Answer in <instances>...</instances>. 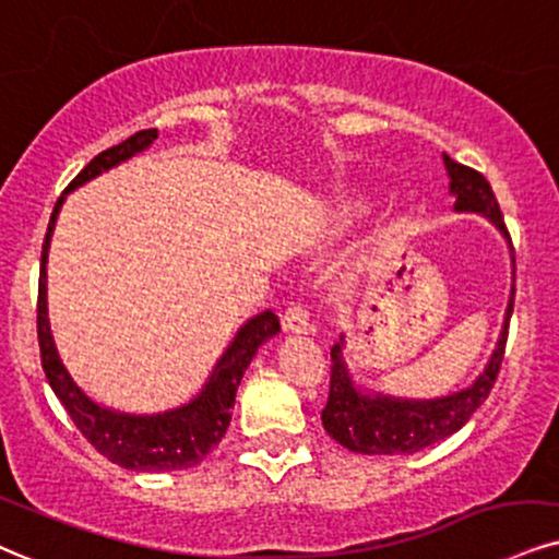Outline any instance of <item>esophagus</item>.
<instances>
[{"label":"esophagus","mask_w":559,"mask_h":559,"mask_svg":"<svg viewBox=\"0 0 559 559\" xmlns=\"http://www.w3.org/2000/svg\"><path fill=\"white\" fill-rule=\"evenodd\" d=\"M282 332L285 334H308L311 332V323H308L306 308L290 306L282 316Z\"/></svg>","instance_id":"1"}]
</instances>
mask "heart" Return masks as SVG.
<instances>
[{
    "mask_svg": "<svg viewBox=\"0 0 559 559\" xmlns=\"http://www.w3.org/2000/svg\"><path fill=\"white\" fill-rule=\"evenodd\" d=\"M355 212H357V202H355V199H347V202L340 204V217H342V219L349 217V215H355Z\"/></svg>",
    "mask_w": 559,
    "mask_h": 559,
    "instance_id": "b5f03b06",
    "label": "heart"
}]
</instances>
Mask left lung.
<instances>
[{
    "label": "left lung",
    "instance_id": "1",
    "mask_svg": "<svg viewBox=\"0 0 559 559\" xmlns=\"http://www.w3.org/2000/svg\"><path fill=\"white\" fill-rule=\"evenodd\" d=\"M443 165L448 174V194L453 197V212L485 217L511 248V298H508L506 316H502L498 342H495L490 360L469 385L436 399H406L383 394V391L357 383L347 365V353H344L347 340L342 334L340 342L332 347V389H329L326 409L321 412V423L323 430L336 443L353 453L399 456V453H417L427 445L438 443V440H445L469 423L481 402L490 396L495 378H498L515 295L511 236H508L506 223H502L498 199H495L487 178L477 170L466 168V165L451 160L448 155H443Z\"/></svg>",
    "mask_w": 559,
    "mask_h": 559
}]
</instances>
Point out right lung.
I'll list each match as a JSON object with an SVG mask.
<instances>
[{
    "instance_id": "obj_1",
    "label": "right lung",
    "mask_w": 559,
    "mask_h": 559,
    "mask_svg": "<svg viewBox=\"0 0 559 559\" xmlns=\"http://www.w3.org/2000/svg\"><path fill=\"white\" fill-rule=\"evenodd\" d=\"M155 140L157 129H144V132L132 134L129 140L93 157L80 170L78 178L67 186V191L53 206L51 219H48L38 282V342L40 362H44L48 383H51L53 394L67 409V415L72 417V423L80 427L82 436L98 448L108 461L132 472H178L197 466L223 440L227 425H230V409L236 404L240 378L251 365L253 355L259 353L261 344L280 332V319L272 311H261L253 319H248L223 349V355L217 357L215 368L206 376L202 389L189 402L178 404L174 409L153 412V415H134V412H121L95 402L69 373L59 355L57 340H53L51 319H48L46 264L61 204L67 202V197L74 189L90 183L100 174H108L116 165L132 160Z\"/></svg>"
}]
</instances>
